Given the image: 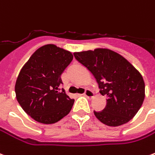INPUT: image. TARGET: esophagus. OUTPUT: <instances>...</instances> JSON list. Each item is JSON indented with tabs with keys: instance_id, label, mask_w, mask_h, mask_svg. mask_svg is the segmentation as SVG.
<instances>
[{
	"instance_id": "obj_1",
	"label": "esophagus",
	"mask_w": 155,
	"mask_h": 155,
	"mask_svg": "<svg viewBox=\"0 0 155 155\" xmlns=\"http://www.w3.org/2000/svg\"><path fill=\"white\" fill-rule=\"evenodd\" d=\"M84 96H86V97H88V98H92L93 96H94V93L91 91V90H86L84 93Z\"/></svg>"
}]
</instances>
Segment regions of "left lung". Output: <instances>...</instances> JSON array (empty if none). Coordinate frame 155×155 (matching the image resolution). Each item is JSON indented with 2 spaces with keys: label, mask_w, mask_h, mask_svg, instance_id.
<instances>
[{
  "label": "left lung",
  "mask_w": 155,
  "mask_h": 155,
  "mask_svg": "<svg viewBox=\"0 0 155 155\" xmlns=\"http://www.w3.org/2000/svg\"><path fill=\"white\" fill-rule=\"evenodd\" d=\"M74 58L88 69L107 96L103 111H94L100 122L110 127L128 123L138 111L145 96L142 74L124 57L108 48L75 52Z\"/></svg>",
  "instance_id": "1"
}]
</instances>
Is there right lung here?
<instances>
[{"label":"right lung","mask_w":155,"mask_h":155,"mask_svg":"<svg viewBox=\"0 0 155 155\" xmlns=\"http://www.w3.org/2000/svg\"><path fill=\"white\" fill-rule=\"evenodd\" d=\"M73 59L72 53L46 44L32 54L17 76L15 92L21 108L32 119L52 124L70 113L74 100L59 86L61 74Z\"/></svg>","instance_id":"1"}]
</instances>
